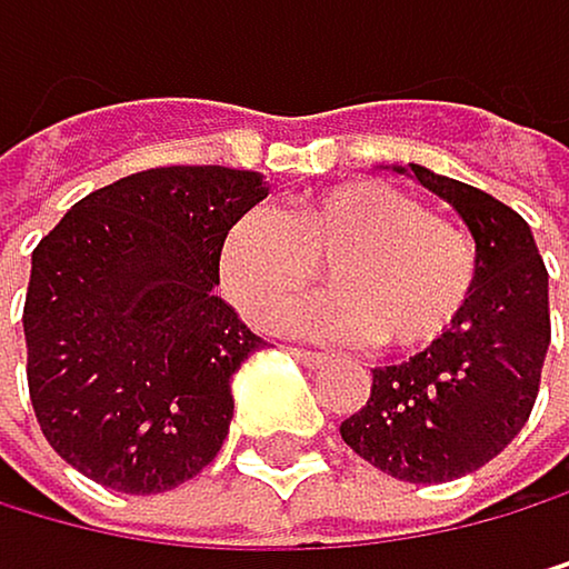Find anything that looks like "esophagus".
I'll use <instances>...</instances> for the list:
<instances>
[{
	"label": "esophagus",
	"mask_w": 569,
	"mask_h": 569,
	"mask_svg": "<svg viewBox=\"0 0 569 569\" xmlns=\"http://www.w3.org/2000/svg\"><path fill=\"white\" fill-rule=\"evenodd\" d=\"M291 352H296V359H299V363H306V367H323V363H328V356L313 352V349H291Z\"/></svg>",
	"instance_id": "34e87169"
}]
</instances>
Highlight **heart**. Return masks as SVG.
Segmentation results:
<instances>
[{
    "instance_id": "heart-1",
    "label": "heart",
    "mask_w": 569,
    "mask_h": 569,
    "mask_svg": "<svg viewBox=\"0 0 569 569\" xmlns=\"http://www.w3.org/2000/svg\"><path fill=\"white\" fill-rule=\"evenodd\" d=\"M328 267L331 296L302 306L288 328L381 349H423L446 335L478 284L463 228L431 217L409 191L349 181L278 217L246 213L220 241V278L234 306L273 328Z\"/></svg>"
}]
</instances>
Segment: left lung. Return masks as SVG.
Segmentation results:
<instances>
[{"instance_id":"8db88e82","label":"left lung","mask_w":569,"mask_h":569,"mask_svg":"<svg viewBox=\"0 0 569 569\" xmlns=\"http://www.w3.org/2000/svg\"><path fill=\"white\" fill-rule=\"evenodd\" d=\"M396 170L463 217L478 284L438 341L373 370L370 399L341 420V441L391 478L438 485L485 467L528 423L552 335L549 270L528 220L506 202L420 163Z\"/></svg>"}]
</instances>
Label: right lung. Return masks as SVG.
I'll use <instances>...</instances> for the list:
<instances>
[{
    "instance_id": "1",
    "label": "right lung",
    "mask_w": 569,
    "mask_h": 569,
    "mask_svg": "<svg viewBox=\"0 0 569 569\" xmlns=\"http://www.w3.org/2000/svg\"><path fill=\"white\" fill-rule=\"evenodd\" d=\"M256 170L156 167L81 202L38 241L23 302L41 435L123 496L178 488L231 428V378L267 341L217 296L220 241L267 199Z\"/></svg>"
}]
</instances>
